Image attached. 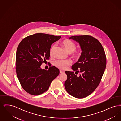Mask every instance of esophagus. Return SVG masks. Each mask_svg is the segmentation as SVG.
<instances>
[{"mask_svg":"<svg viewBox=\"0 0 121 121\" xmlns=\"http://www.w3.org/2000/svg\"><path fill=\"white\" fill-rule=\"evenodd\" d=\"M60 73H64V71H62V70H60Z\"/></svg>","mask_w":121,"mask_h":121,"instance_id":"esophagus-1","label":"esophagus"}]
</instances>
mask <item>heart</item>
<instances>
[{
  "instance_id": "heart-1",
  "label": "heart",
  "mask_w": 121,
  "mask_h": 121,
  "mask_svg": "<svg viewBox=\"0 0 121 121\" xmlns=\"http://www.w3.org/2000/svg\"><path fill=\"white\" fill-rule=\"evenodd\" d=\"M62 45L65 49L70 53V55L75 59H79L82 53V50L79 48L76 49V46L75 43L69 39H65L62 41ZM56 44H53L50 48V54L52 56L56 48ZM72 62L69 60H57L54 62V65L57 68L62 70L66 69L70 65Z\"/></svg>"
}]
</instances>
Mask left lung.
<instances>
[{
  "mask_svg": "<svg viewBox=\"0 0 121 121\" xmlns=\"http://www.w3.org/2000/svg\"><path fill=\"white\" fill-rule=\"evenodd\" d=\"M79 43L82 53L72 69L74 72L66 71L68 76L64 86L67 92L78 98L86 97L99 85L106 67V56L101 43L92 36H73L69 38Z\"/></svg>",
  "mask_w": 121,
  "mask_h": 121,
  "instance_id": "8db88e82",
  "label": "left lung"
}]
</instances>
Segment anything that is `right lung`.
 Returning a JSON list of instances; mask_svg holds the SVG:
<instances>
[{
	"label": "right lung",
	"instance_id": "right-lung-1",
	"mask_svg": "<svg viewBox=\"0 0 121 121\" xmlns=\"http://www.w3.org/2000/svg\"><path fill=\"white\" fill-rule=\"evenodd\" d=\"M61 37L37 33L19 43L16 55V74L21 86L29 94L35 96L45 92L59 75V69L54 66L51 65L47 71L40 66L49 59L51 45Z\"/></svg>",
	"mask_w": 121,
	"mask_h": 121
}]
</instances>
